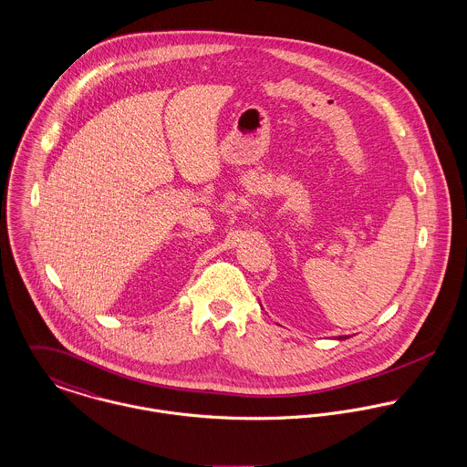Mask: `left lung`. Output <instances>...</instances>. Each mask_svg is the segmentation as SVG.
Returning <instances> with one entry per match:
<instances>
[{"mask_svg": "<svg viewBox=\"0 0 467 467\" xmlns=\"http://www.w3.org/2000/svg\"><path fill=\"white\" fill-rule=\"evenodd\" d=\"M348 336H337V337H334V339H347Z\"/></svg>", "mask_w": 467, "mask_h": 467, "instance_id": "8db88e82", "label": "left lung"}]
</instances>
